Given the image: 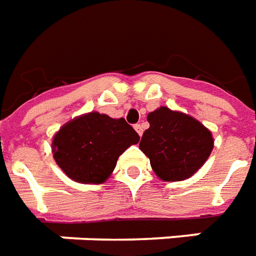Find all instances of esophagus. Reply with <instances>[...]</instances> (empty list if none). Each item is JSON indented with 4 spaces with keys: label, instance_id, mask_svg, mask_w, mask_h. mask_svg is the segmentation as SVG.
I'll list each match as a JSON object with an SVG mask.
<instances>
[{
    "label": "esophagus",
    "instance_id": "1",
    "mask_svg": "<svg viewBox=\"0 0 256 256\" xmlns=\"http://www.w3.org/2000/svg\"><path fill=\"white\" fill-rule=\"evenodd\" d=\"M134 128H136V132H137L140 137H141V136H142V133H144V128H142V124H136V126H134Z\"/></svg>",
    "mask_w": 256,
    "mask_h": 256
}]
</instances>
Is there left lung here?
<instances>
[{
	"label": "left lung",
	"instance_id": "obj_1",
	"mask_svg": "<svg viewBox=\"0 0 256 256\" xmlns=\"http://www.w3.org/2000/svg\"><path fill=\"white\" fill-rule=\"evenodd\" d=\"M150 128L142 134L140 150L162 181H184L196 174L214 148V137L198 119L167 106L150 112Z\"/></svg>",
	"mask_w": 256,
	"mask_h": 256
}]
</instances>
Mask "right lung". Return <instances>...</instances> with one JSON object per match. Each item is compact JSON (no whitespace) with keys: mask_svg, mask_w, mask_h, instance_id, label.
Returning a JSON list of instances; mask_svg holds the SVG:
<instances>
[{"mask_svg":"<svg viewBox=\"0 0 256 256\" xmlns=\"http://www.w3.org/2000/svg\"><path fill=\"white\" fill-rule=\"evenodd\" d=\"M140 136L123 118L88 112L64 123L53 136V159L79 184H102L111 177L118 158Z\"/></svg>","mask_w":256,"mask_h":256,"instance_id":"add662e5","label":"right lung"}]
</instances>
